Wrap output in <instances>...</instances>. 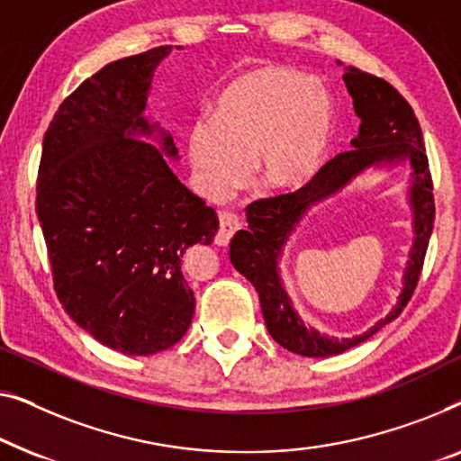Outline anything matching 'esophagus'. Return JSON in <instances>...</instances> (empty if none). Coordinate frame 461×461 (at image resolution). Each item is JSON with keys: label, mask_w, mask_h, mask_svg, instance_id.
Wrapping results in <instances>:
<instances>
[{"label": "esophagus", "mask_w": 461, "mask_h": 461, "mask_svg": "<svg viewBox=\"0 0 461 461\" xmlns=\"http://www.w3.org/2000/svg\"><path fill=\"white\" fill-rule=\"evenodd\" d=\"M240 230V219L230 211L219 212V231L215 236L217 246H228L233 233Z\"/></svg>", "instance_id": "34e87169"}]
</instances>
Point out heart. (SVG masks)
<instances>
[{
  "label": "heart",
  "instance_id": "heart-1",
  "mask_svg": "<svg viewBox=\"0 0 461 461\" xmlns=\"http://www.w3.org/2000/svg\"><path fill=\"white\" fill-rule=\"evenodd\" d=\"M336 106L313 77L286 67L240 75L212 104V121L187 131V163L198 190L221 200L252 165L258 184L290 192L307 184L326 158Z\"/></svg>",
  "mask_w": 461,
  "mask_h": 461
}]
</instances>
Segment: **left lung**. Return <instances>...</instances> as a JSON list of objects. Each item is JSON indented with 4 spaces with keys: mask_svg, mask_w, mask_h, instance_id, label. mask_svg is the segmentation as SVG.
Returning a JSON list of instances; mask_svg holds the SVG:
<instances>
[{
    "mask_svg": "<svg viewBox=\"0 0 461 461\" xmlns=\"http://www.w3.org/2000/svg\"><path fill=\"white\" fill-rule=\"evenodd\" d=\"M342 81L351 94L353 108L361 121L357 138L351 140L353 150L342 152L323 165L301 190L252 203L246 209L249 230H240L230 244L231 265L246 280H250L258 293L265 326L271 339L303 357L340 355L372 339L386 323L397 320L418 286L434 225L430 168H428L422 129L411 106L384 79L363 73L359 68H345ZM405 162L412 168L408 202L412 209L414 244L398 303L367 333L351 339H336L317 333L295 313L283 288L279 261L289 236L315 203L335 195L367 167H392Z\"/></svg>",
    "mask_w": 461,
    "mask_h": 461,
    "instance_id": "8db88e82",
    "label": "left lung"
}]
</instances>
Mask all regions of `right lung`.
Listing matches in <instances>:
<instances>
[{"mask_svg":"<svg viewBox=\"0 0 461 461\" xmlns=\"http://www.w3.org/2000/svg\"><path fill=\"white\" fill-rule=\"evenodd\" d=\"M171 50L110 62L83 81L50 122L39 165L37 217L58 301L125 355L165 351L187 332L196 298L181 258L219 230L217 212L168 167L171 133L144 114Z\"/></svg>","mask_w":461,"mask_h":461,"instance_id":"right-lung-1","label":"right lung"}]
</instances>
